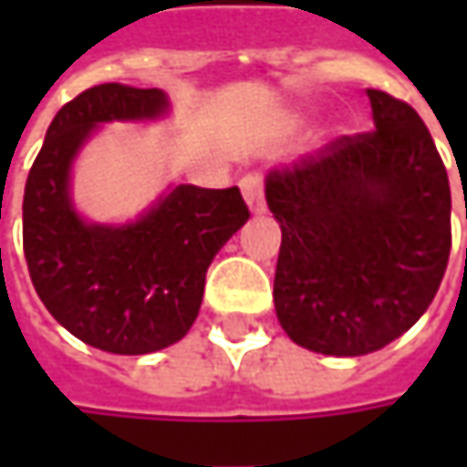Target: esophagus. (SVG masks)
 Returning <instances> with one entry per match:
<instances>
[{"mask_svg": "<svg viewBox=\"0 0 467 467\" xmlns=\"http://www.w3.org/2000/svg\"><path fill=\"white\" fill-rule=\"evenodd\" d=\"M242 192H244V200H246V205L252 213H265V176H262L260 171H249V173H244L242 176Z\"/></svg>", "mask_w": 467, "mask_h": 467, "instance_id": "esophagus-1", "label": "esophagus"}]
</instances>
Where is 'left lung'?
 Segmentation results:
<instances>
[{
    "instance_id": "1",
    "label": "left lung",
    "mask_w": 467,
    "mask_h": 467,
    "mask_svg": "<svg viewBox=\"0 0 467 467\" xmlns=\"http://www.w3.org/2000/svg\"><path fill=\"white\" fill-rule=\"evenodd\" d=\"M374 130L267 176L280 223L275 312L304 348L364 356L408 332L447 270L450 182L413 106L367 90Z\"/></svg>"
}]
</instances>
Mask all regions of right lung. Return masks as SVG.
<instances>
[{"instance_id":"add662e5","label":"right lung","mask_w":467,"mask_h":467,"mask_svg":"<svg viewBox=\"0 0 467 467\" xmlns=\"http://www.w3.org/2000/svg\"><path fill=\"white\" fill-rule=\"evenodd\" d=\"M166 111L158 88L106 82L64 103L36 155L23 197V249L51 317L93 348L140 356L182 340L197 319L213 257L249 218L239 187L179 184L137 223L78 218L69 163L100 121Z\"/></svg>"}]
</instances>
